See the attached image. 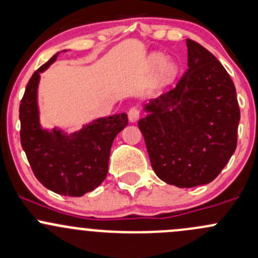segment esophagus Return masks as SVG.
Instances as JSON below:
<instances>
[{
    "mask_svg": "<svg viewBox=\"0 0 258 258\" xmlns=\"http://www.w3.org/2000/svg\"><path fill=\"white\" fill-rule=\"evenodd\" d=\"M139 116H140L139 109L135 108V106H133V108L129 109L128 118H129V120L132 121V123H135V121H137L138 119H139Z\"/></svg>",
    "mask_w": 258,
    "mask_h": 258,
    "instance_id": "34e87169",
    "label": "esophagus"
}]
</instances>
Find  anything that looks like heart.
<instances>
[{
	"instance_id": "obj_1",
	"label": "heart",
	"mask_w": 258,
	"mask_h": 258,
	"mask_svg": "<svg viewBox=\"0 0 258 258\" xmlns=\"http://www.w3.org/2000/svg\"><path fill=\"white\" fill-rule=\"evenodd\" d=\"M150 66L157 69V80L160 84H168L177 76V65L172 60H163V56L153 55L150 57Z\"/></svg>"
}]
</instances>
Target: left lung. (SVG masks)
<instances>
[{"label":"left lung","instance_id":"1","mask_svg":"<svg viewBox=\"0 0 258 258\" xmlns=\"http://www.w3.org/2000/svg\"><path fill=\"white\" fill-rule=\"evenodd\" d=\"M188 70L175 88L152 99L138 123L152 168L168 184L212 182L237 147L236 88L213 53L187 39Z\"/></svg>","mask_w":258,"mask_h":258}]
</instances>
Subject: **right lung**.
Returning a JSON list of instances; mask_svg holds the SVG:
<instances>
[{
    "mask_svg": "<svg viewBox=\"0 0 258 258\" xmlns=\"http://www.w3.org/2000/svg\"><path fill=\"white\" fill-rule=\"evenodd\" d=\"M56 56L37 69L29 80L20 104V138L32 172L42 185L57 195L81 197L105 179L111 144L126 126L128 116L121 113L96 119L70 135L58 129H42L37 108L40 73Z\"/></svg>",
    "mask_w": 258,
    "mask_h": 258,
    "instance_id": "1",
    "label": "right lung"
}]
</instances>
